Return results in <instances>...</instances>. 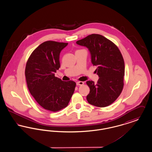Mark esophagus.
I'll return each mask as SVG.
<instances>
[{
  "label": "esophagus",
  "mask_w": 152,
  "mask_h": 152,
  "mask_svg": "<svg viewBox=\"0 0 152 152\" xmlns=\"http://www.w3.org/2000/svg\"><path fill=\"white\" fill-rule=\"evenodd\" d=\"M76 84L77 86H83L84 84V82L83 81H77L76 83Z\"/></svg>",
  "instance_id": "obj_1"
}]
</instances>
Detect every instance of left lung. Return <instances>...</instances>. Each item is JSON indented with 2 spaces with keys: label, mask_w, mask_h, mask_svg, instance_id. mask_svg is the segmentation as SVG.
I'll list each match as a JSON object with an SVG mask.
<instances>
[{
  "label": "left lung",
  "mask_w": 152,
  "mask_h": 152,
  "mask_svg": "<svg viewBox=\"0 0 152 152\" xmlns=\"http://www.w3.org/2000/svg\"><path fill=\"white\" fill-rule=\"evenodd\" d=\"M76 43L88 48L92 63L97 66V83L86 82L90 88L87 101L97 107L109 106L120 95L124 85L125 64L121 52L115 44L99 34L89 35Z\"/></svg>",
  "instance_id": "8db88e82"
}]
</instances>
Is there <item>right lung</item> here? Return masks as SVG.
<instances>
[{
	"label": "right lung",
	"mask_w": 152,
	"mask_h": 152,
	"mask_svg": "<svg viewBox=\"0 0 152 152\" xmlns=\"http://www.w3.org/2000/svg\"><path fill=\"white\" fill-rule=\"evenodd\" d=\"M67 43L46 41L32 52L25 76L30 94L44 109L58 112L65 108L74 93L76 83L55 76L60 66L59 56Z\"/></svg>",
	"instance_id": "obj_1"
}]
</instances>
